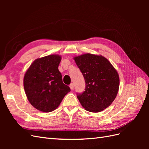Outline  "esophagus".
I'll return each instance as SVG.
<instances>
[{"label":"esophagus","instance_id":"obj_1","mask_svg":"<svg viewBox=\"0 0 149 149\" xmlns=\"http://www.w3.org/2000/svg\"><path fill=\"white\" fill-rule=\"evenodd\" d=\"M70 88H71V90H73L74 88V84L73 83H71L70 85Z\"/></svg>","mask_w":149,"mask_h":149}]
</instances>
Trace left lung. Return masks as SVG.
<instances>
[{"mask_svg": "<svg viewBox=\"0 0 149 149\" xmlns=\"http://www.w3.org/2000/svg\"><path fill=\"white\" fill-rule=\"evenodd\" d=\"M84 78L85 91L77 93L84 109L99 112L114 101L119 88V77L116 70L105 57L86 53L74 58Z\"/></svg>", "mask_w": 149, "mask_h": 149, "instance_id": "8db88e82", "label": "left lung"}]
</instances>
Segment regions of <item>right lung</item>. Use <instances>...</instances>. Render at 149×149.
Instances as JSON below:
<instances>
[{
  "instance_id": "add662e5",
  "label": "right lung",
  "mask_w": 149,
  "mask_h": 149,
  "mask_svg": "<svg viewBox=\"0 0 149 149\" xmlns=\"http://www.w3.org/2000/svg\"><path fill=\"white\" fill-rule=\"evenodd\" d=\"M61 56L52 55L35 60L26 71L24 86L30 103L45 112L53 111L59 106L71 89L63 83L58 70Z\"/></svg>"
}]
</instances>
